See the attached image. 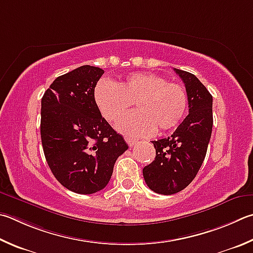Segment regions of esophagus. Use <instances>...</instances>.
Listing matches in <instances>:
<instances>
[{
  "label": "esophagus",
  "mask_w": 253,
  "mask_h": 253,
  "mask_svg": "<svg viewBox=\"0 0 253 253\" xmlns=\"http://www.w3.org/2000/svg\"><path fill=\"white\" fill-rule=\"evenodd\" d=\"M125 140H126L127 144L129 145L130 147L134 146V145L136 144V142L138 141V140H137L136 138H132V137H129V136H126V137H125Z\"/></svg>",
  "instance_id": "obj_1"
}]
</instances>
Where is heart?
<instances>
[{
	"mask_svg": "<svg viewBox=\"0 0 253 253\" xmlns=\"http://www.w3.org/2000/svg\"><path fill=\"white\" fill-rule=\"evenodd\" d=\"M95 103L108 122H116L136 103L139 111L117 123L116 128L127 135L147 136L165 131L180 122L187 108V93L176 83L149 73H132L121 84L102 80L94 90Z\"/></svg>",
	"mask_w": 253,
	"mask_h": 253,
	"instance_id": "1",
	"label": "heart"
}]
</instances>
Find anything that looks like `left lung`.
<instances>
[{
    "instance_id": "1",
    "label": "left lung",
    "mask_w": 253,
    "mask_h": 253,
    "mask_svg": "<svg viewBox=\"0 0 253 253\" xmlns=\"http://www.w3.org/2000/svg\"><path fill=\"white\" fill-rule=\"evenodd\" d=\"M186 86L189 114L168 138L154 140L155 160L142 169L151 190L173 195L194 180L207 154L212 131V96L189 72L173 68Z\"/></svg>"
}]
</instances>
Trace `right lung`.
Wrapping results in <instances>:
<instances>
[{"label":"right lung","instance_id":"1","mask_svg":"<svg viewBox=\"0 0 253 253\" xmlns=\"http://www.w3.org/2000/svg\"><path fill=\"white\" fill-rule=\"evenodd\" d=\"M103 74L99 67L81 66L58 76L42 98L45 158L61 185L76 194L104 189L117 158L128 149L95 103L94 90Z\"/></svg>","mask_w":253,"mask_h":253}]
</instances>
